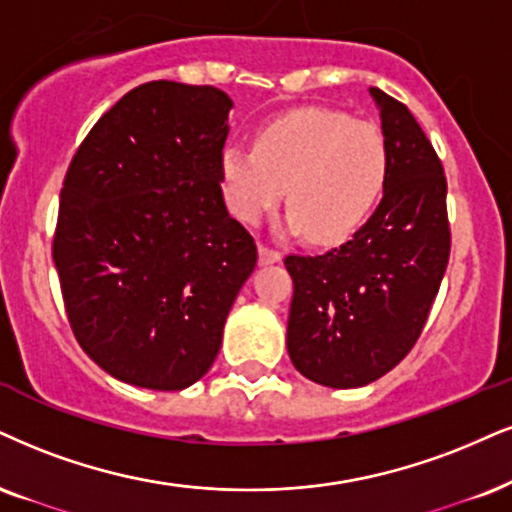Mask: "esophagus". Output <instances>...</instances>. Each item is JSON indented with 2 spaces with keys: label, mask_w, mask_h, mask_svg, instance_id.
Masks as SVG:
<instances>
[{
  "label": "esophagus",
  "mask_w": 512,
  "mask_h": 512,
  "mask_svg": "<svg viewBox=\"0 0 512 512\" xmlns=\"http://www.w3.org/2000/svg\"><path fill=\"white\" fill-rule=\"evenodd\" d=\"M280 251H275V249H268V246H258V263H261V266H270V263H277L280 261Z\"/></svg>",
  "instance_id": "34e87169"
}]
</instances>
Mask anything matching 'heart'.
I'll list each match as a JSON object with an SVG mask.
<instances>
[{"mask_svg": "<svg viewBox=\"0 0 512 512\" xmlns=\"http://www.w3.org/2000/svg\"><path fill=\"white\" fill-rule=\"evenodd\" d=\"M225 204L239 223L256 225L282 199V230L313 242L353 235L380 201L389 147L375 123L342 111L301 109L275 118L256 147L227 144L220 154Z\"/></svg>", "mask_w": 512, "mask_h": 512, "instance_id": "b5f03b06", "label": "heart"}]
</instances>
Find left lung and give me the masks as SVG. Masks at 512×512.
Listing matches in <instances>:
<instances>
[{
  "label": "left lung",
  "instance_id": "obj_1",
  "mask_svg": "<svg viewBox=\"0 0 512 512\" xmlns=\"http://www.w3.org/2000/svg\"><path fill=\"white\" fill-rule=\"evenodd\" d=\"M389 147L380 206L349 242L320 256H287L294 280L287 351L315 384L353 389L380 380L418 342L451 251L446 178L406 106L377 87Z\"/></svg>",
  "mask_w": 512,
  "mask_h": 512
}]
</instances>
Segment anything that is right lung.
I'll return each mask as SVG.
<instances>
[{
	"instance_id": "right-lung-1",
	"label": "right lung",
	"mask_w": 512,
	"mask_h": 512,
	"mask_svg": "<svg viewBox=\"0 0 512 512\" xmlns=\"http://www.w3.org/2000/svg\"><path fill=\"white\" fill-rule=\"evenodd\" d=\"M232 99L154 80L99 118L61 189L54 266L82 351L142 389L180 391L216 361L256 244L220 175Z\"/></svg>"
}]
</instances>
